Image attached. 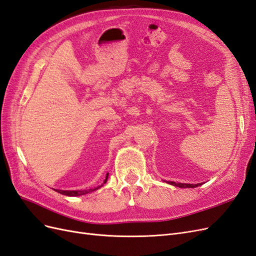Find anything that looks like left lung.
<instances>
[{
  "label": "left lung",
  "instance_id": "1",
  "mask_svg": "<svg viewBox=\"0 0 256 256\" xmlns=\"http://www.w3.org/2000/svg\"><path fill=\"white\" fill-rule=\"evenodd\" d=\"M168 183L180 188H194L201 185V184H183V183H176V182H168Z\"/></svg>",
  "mask_w": 256,
  "mask_h": 256
}]
</instances>
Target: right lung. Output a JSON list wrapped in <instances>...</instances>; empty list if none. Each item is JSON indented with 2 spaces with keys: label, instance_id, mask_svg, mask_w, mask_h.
<instances>
[{
  "label": "right lung",
  "instance_id": "obj_1",
  "mask_svg": "<svg viewBox=\"0 0 256 256\" xmlns=\"http://www.w3.org/2000/svg\"><path fill=\"white\" fill-rule=\"evenodd\" d=\"M107 178H108V173L106 174V178L104 180V184L106 183L107 180ZM98 187L96 188H94V189H85V190H60V189H56L57 192H60L62 194H64V196H82V194H88L90 192H94L96 190V189H98Z\"/></svg>",
  "mask_w": 256,
  "mask_h": 256
}]
</instances>
